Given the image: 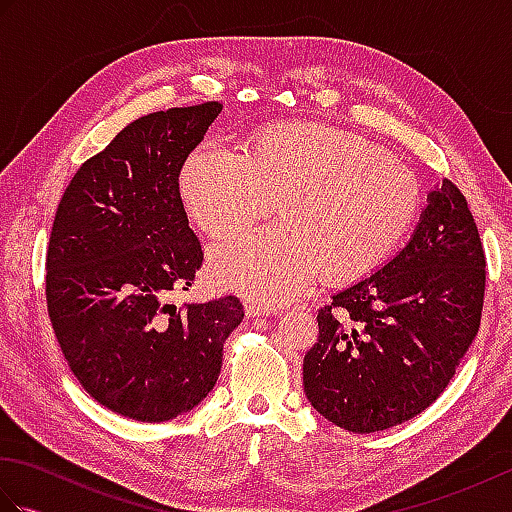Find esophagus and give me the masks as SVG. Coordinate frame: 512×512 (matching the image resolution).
<instances>
[{
  "instance_id": "obj_1",
  "label": "esophagus",
  "mask_w": 512,
  "mask_h": 512,
  "mask_svg": "<svg viewBox=\"0 0 512 512\" xmlns=\"http://www.w3.org/2000/svg\"><path fill=\"white\" fill-rule=\"evenodd\" d=\"M244 312H246V317H268V314H273V310L266 306H259V303H255V301H246Z\"/></svg>"
}]
</instances>
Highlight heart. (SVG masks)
<instances>
[{
	"label": "heart",
	"mask_w": 512,
	"mask_h": 512,
	"mask_svg": "<svg viewBox=\"0 0 512 512\" xmlns=\"http://www.w3.org/2000/svg\"><path fill=\"white\" fill-rule=\"evenodd\" d=\"M191 217L233 237L273 213L281 224L217 246V284L262 306L301 297L314 281L372 273L405 239L420 209L416 173L361 134L317 121L259 129L246 156L204 145L180 176Z\"/></svg>",
	"instance_id": "1"
}]
</instances>
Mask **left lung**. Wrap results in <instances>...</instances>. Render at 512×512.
<instances>
[{"label": "left lung", "mask_w": 512, "mask_h": 512, "mask_svg": "<svg viewBox=\"0 0 512 512\" xmlns=\"http://www.w3.org/2000/svg\"><path fill=\"white\" fill-rule=\"evenodd\" d=\"M427 202L409 244L317 314L303 391L341 429L374 433L416 418L480 330L486 257L469 202L451 180Z\"/></svg>", "instance_id": "8db88e82"}]
</instances>
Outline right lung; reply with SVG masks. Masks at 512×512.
<instances>
[{
  "label": "right lung",
  "mask_w": 512,
  "mask_h": 512,
  "mask_svg": "<svg viewBox=\"0 0 512 512\" xmlns=\"http://www.w3.org/2000/svg\"><path fill=\"white\" fill-rule=\"evenodd\" d=\"M222 103L140 116L74 173L54 215L46 301L72 374L103 407L165 422L209 396L237 297L171 301L202 266L180 169Z\"/></svg>",
  "instance_id": "1"
}]
</instances>
